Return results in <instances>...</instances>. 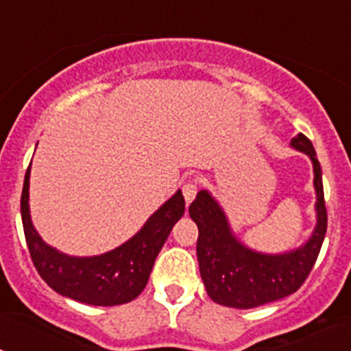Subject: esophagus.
<instances>
[{"mask_svg":"<svg viewBox=\"0 0 351 351\" xmlns=\"http://www.w3.org/2000/svg\"><path fill=\"white\" fill-rule=\"evenodd\" d=\"M197 190H198L197 181H188V182H184V186H182V195H184L186 204L193 202V198L197 197Z\"/></svg>","mask_w":351,"mask_h":351,"instance_id":"obj_1","label":"esophagus"}]
</instances>
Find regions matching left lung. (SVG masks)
Wrapping results in <instances>:
<instances>
[{"instance_id":"obj_1","label":"left lung","mask_w":351,"mask_h":351,"mask_svg":"<svg viewBox=\"0 0 351 351\" xmlns=\"http://www.w3.org/2000/svg\"><path fill=\"white\" fill-rule=\"evenodd\" d=\"M291 147L313 161L316 190V226L306 244L281 255L250 250L234 235L219 204L207 190L198 191L190 216L198 226L197 256L207 295L228 308L250 309L290 295L308 280L327 232V209L322 167L306 135L291 138Z\"/></svg>"}]
</instances>
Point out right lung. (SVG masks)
Returning a JSON list of instances; mask_svg holds the SVG:
<instances>
[{"label": "right lung", "instance_id": "1", "mask_svg": "<svg viewBox=\"0 0 351 351\" xmlns=\"http://www.w3.org/2000/svg\"><path fill=\"white\" fill-rule=\"evenodd\" d=\"M29 169L21 197L24 235L33 265L54 291L91 306H119L137 299L172 226L184 214L181 190L169 198L137 234L98 256H68L42 241L29 216Z\"/></svg>", "mask_w": 351, "mask_h": 351}]
</instances>
